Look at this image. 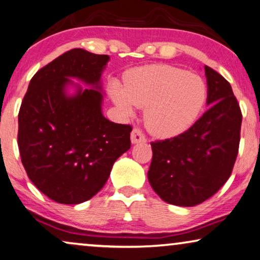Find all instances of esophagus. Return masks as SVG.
<instances>
[{
	"label": "esophagus",
	"instance_id": "obj_1",
	"mask_svg": "<svg viewBox=\"0 0 260 260\" xmlns=\"http://www.w3.org/2000/svg\"><path fill=\"white\" fill-rule=\"evenodd\" d=\"M131 141H132V144L145 143V141H146V138H145L144 133L141 132L140 129L134 128V129L132 131V133H131Z\"/></svg>",
	"mask_w": 260,
	"mask_h": 260
}]
</instances>
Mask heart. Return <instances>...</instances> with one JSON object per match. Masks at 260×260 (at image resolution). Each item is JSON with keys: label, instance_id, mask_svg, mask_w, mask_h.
<instances>
[{"label": "heart", "instance_id": "obj_1", "mask_svg": "<svg viewBox=\"0 0 260 260\" xmlns=\"http://www.w3.org/2000/svg\"><path fill=\"white\" fill-rule=\"evenodd\" d=\"M110 96L124 115L145 108L144 121L158 138L179 136L195 123L207 101V85L200 76L169 65L131 71L126 88L113 81Z\"/></svg>", "mask_w": 260, "mask_h": 260}]
</instances>
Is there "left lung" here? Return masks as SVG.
<instances>
[{"label":"left lung","mask_w":260,"mask_h":260,"mask_svg":"<svg viewBox=\"0 0 260 260\" xmlns=\"http://www.w3.org/2000/svg\"><path fill=\"white\" fill-rule=\"evenodd\" d=\"M207 112L179 136L151 143L147 177L170 205L193 207L212 197L230 178L240 141L241 110L230 83L205 67Z\"/></svg>","instance_id":"left-lung-1"}]
</instances>
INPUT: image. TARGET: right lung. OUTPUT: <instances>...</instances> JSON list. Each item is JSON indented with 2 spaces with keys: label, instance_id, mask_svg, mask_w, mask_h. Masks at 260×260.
<instances>
[{
  "label": "right lung",
  "instance_id": "obj_1",
  "mask_svg": "<svg viewBox=\"0 0 260 260\" xmlns=\"http://www.w3.org/2000/svg\"><path fill=\"white\" fill-rule=\"evenodd\" d=\"M108 61L109 55L82 48L65 52L33 76L21 103L17 144L23 168L41 192L61 205L95 196L131 147L132 127L102 113L101 76Z\"/></svg>",
  "mask_w": 260,
  "mask_h": 260
}]
</instances>
